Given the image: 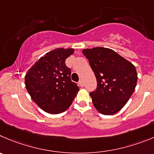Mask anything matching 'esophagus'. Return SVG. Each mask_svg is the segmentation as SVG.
<instances>
[{"instance_id":"1","label":"esophagus","mask_w":154,"mask_h":154,"mask_svg":"<svg viewBox=\"0 0 154 154\" xmlns=\"http://www.w3.org/2000/svg\"><path fill=\"white\" fill-rule=\"evenodd\" d=\"M79 85L81 87H83V86H84V82H83L82 80H80V81L79 82Z\"/></svg>"}]
</instances>
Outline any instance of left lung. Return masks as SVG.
<instances>
[{
	"label": "left lung",
	"instance_id": "8db88e82",
	"mask_svg": "<svg viewBox=\"0 0 154 154\" xmlns=\"http://www.w3.org/2000/svg\"><path fill=\"white\" fill-rule=\"evenodd\" d=\"M96 77L97 87L91 92L97 110L103 115L119 112L132 95L137 81L134 66L112 51L101 47L84 49Z\"/></svg>",
	"mask_w": 154,
	"mask_h": 154
}]
</instances>
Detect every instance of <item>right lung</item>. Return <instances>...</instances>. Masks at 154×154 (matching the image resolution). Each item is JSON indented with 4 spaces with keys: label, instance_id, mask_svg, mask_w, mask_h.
<instances>
[{
    "label": "right lung",
    "instance_id": "add662e5",
    "mask_svg": "<svg viewBox=\"0 0 154 154\" xmlns=\"http://www.w3.org/2000/svg\"><path fill=\"white\" fill-rule=\"evenodd\" d=\"M73 48H57L47 53L32 66L25 76V84L33 101L51 114L66 110L79 88L70 79L71 70L66 66Z\"/></svg>",
    "mask_w": 154,
    "mask_h": 154
}]
</instances>
